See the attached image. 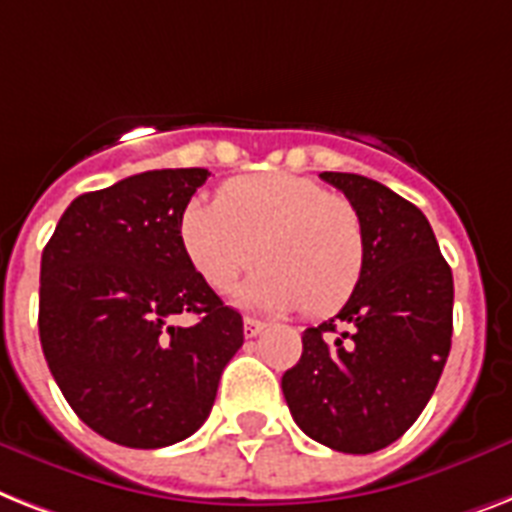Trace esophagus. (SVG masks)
<instances>
[{
  "instance_id": "34e87169",
  "label": "esophagus",
  "mask_w": 512,
  "mask_h": 512,
  "mask_svg": "<svg viewBox=\"0 0 512 512\" xmlns=\"http://www.w3.org/2000/svg\"><path fill=\"white\" fill-rule=\"evenodd\" d=\"M263 331H265L263 321H255V318H244V336H247V339H255V336L263 334Z\"/></svg>"
}]
</instances>
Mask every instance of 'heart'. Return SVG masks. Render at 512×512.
<instances>
[{
	"label": "heart",
	"instance_id": "heart-1",
	"mask_svg": "<svg viewBox=\"0 0 512 512\" xmlns=\"http://www.w3.org/2000/svg\"><path fill=\"white\" fill-rule=\"evenodd\" d=\"M178 239L189 265L215 292L244 270L263 268L239 289L244 305L321 318L352 297L365 268L357 207L313 178L257 173L228 181L215 202L191 199Z\"/></svg>",
	"mask_w": 512,
	"mask_h": 512
}]
</instances>
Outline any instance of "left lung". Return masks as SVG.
Here are the masks:
<instances>
[{
	"label": "left lung",
	"mask_w": 512,
	"mask_h": 512,
	"mask_svg": "<svg viewBox=\"0 0 512 512\" xmlns=\"http://www.w3.org/2000/svg\"><path fill=\"white\" fill-rule=\"evenodd\" d=\"M321 178L363 218L365 268L347 305L302 334L281 389L310 439L368 455L397 442L439 384L452 344V270L413 202L357 173Z\"/></svg>",
	"instance_id": "8db88e82"
}]
</instances>
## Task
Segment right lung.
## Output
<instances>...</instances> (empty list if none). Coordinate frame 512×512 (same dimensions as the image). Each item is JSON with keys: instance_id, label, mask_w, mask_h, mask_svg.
<instances>
[{"instance_id": "obj_1", "label": "right lung", "mask_w": 512, "mask_h": 512, "mask_svg": "<svg viewBox=\"0 0 512 512\" xmlns=\"http://www.w3.org/2000/svg\"><path fill=\"white\" fill-rule=\"evenodd\" d=\"M205 168L128 176L70 202L41 255L39 336L49 371L89 429L136 450L207 421L242 315L189 265L178 223ZM198 315L176 327V314Z\"/></svg>"}]
</instances>
